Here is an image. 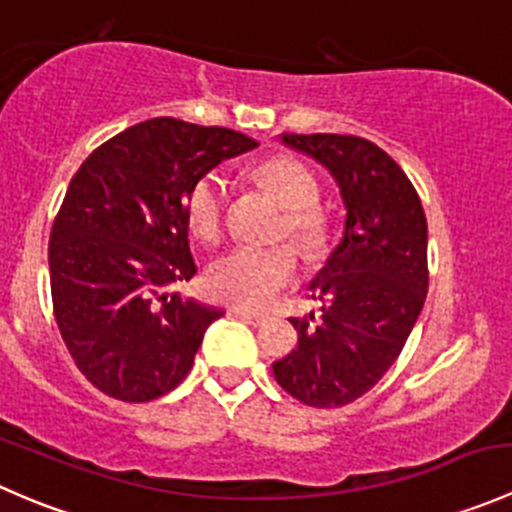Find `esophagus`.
Instances as JSON below:
<instances>
[{
    "instance_id": "1",
    "label": "esophagus",
    "mask_w": 512,
    "mask_h": 512,
    "mask_svg": "<svg viewBox=\"0 0 512 512\" xmlns=\"http://www.w3.org/2000/svg\"><path fill=\"white\" fill-rule=\"evenodd\" d=\"M232 312H235L237 317H242V319H247V322H252V324H255V327H260V324H265V322H267V314L255 312V309L235 307V309H232Z\"/></svg>"
}]
</instances>
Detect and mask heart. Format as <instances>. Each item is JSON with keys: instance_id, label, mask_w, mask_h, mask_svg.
<instances>
[{"instance_id": "obj_1", "label": "heart", "mask_w": 512, "mask_h": 512, "mask_svg": "<svg viewBox=\"0 0 512 512\" xmlns=\"http://www.w3.org/2000/svg\"><path fill=\"white\" fill-rule=\"evenodd\" d=\"M257 180L287 208L289 232L304 247H317L324 237V220L314 210L317 180L307 165L280 156L257 165ZM227 178L223 170L200 175L185 198V218L190 230L205 242L223 235ZM299 275V255L294 247H235L215 257L208 267V289L213 297L237 307H267Z\"/></svg>"}]
</instances>
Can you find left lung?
<instances>
[{
    "label": "left lung",
    "mask_w": 512,
    "mask_h": 512,
    "mask_svg": "<svg viewBox=\"0 0 512 512\" xmlns=\"http://www.w3.org/2000/svg\"><path fill=\"white\" fill-rule=\"evenodd\" d=\"M280 141L329 170L347 215L342 240L309 282L319 314L289 319L297 349L272 369L294 399L334 409L364 396L414 329L428 292L426 215L399 163L366 138L282 133Z\"/></svg>",
    "instance_id": "obj_1"
}]
</instances>
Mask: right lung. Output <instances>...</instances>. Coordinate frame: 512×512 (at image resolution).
<instances>
[{
  "label": "right lung",
  "instance_id": "right-lung-1",
  "mask_svg": "<svg viewBox=\"0 0 512 512\" xmlns=\"http://www.w3.org/2000/svg\"><path fill=\"white\" fill-rule=\"evenodd\" d=\"M255 146L230 128L160 116L98 146L71 178L51 227V297L76 366L103 394L128 404L168 394L225 314L173 289L198 270L185 198Z\"/></svg>",
  "mask_w": 512,
  "mask_h": 512
}]
</instances>
